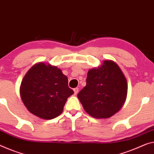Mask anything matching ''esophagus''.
<instances>
[{
    "mask_svg": "<svg viewBox=\"0 0 154 154\" xmlns=\"http://www.w3.org/2000/svg\"><path fill=\"white\" fill-rule=\"evenodd\" d=\"M79 89L78 88V87H76V88L74 89V94H75V95H76V94H78V92H79Z\"/></svg>",
    "mask_w": 154,
    "mask_h": 154,
    "instance_id": "esophagus-1",
    "label": "esophagus"
}]
</instances>
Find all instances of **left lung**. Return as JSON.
I'll return each instance as SVG.
<instances>
[{
    "mask_svg": "<svg viewBox=\"0 0 154 154\" xmlns=\"http://www.w3.org/2000/svg\"><path fill=\"white\" fill-rule=\"evenodd\" d=\"M87 85L78 98L88 114L96 118H108L124 105L127 94L126 78L116 63L105 60L100 67L87 73Z\"/></svg>",
    "mask_w": 154,
    "mask_h": 154,
    "instance_id": "obj_1",
    "label": "left lung"
}]
</instances>
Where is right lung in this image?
<instances>
[{"label":"right lung","instance_id":"obj_1","mask_svg":"<svg viewBox=\"0 0 154 154\" xmlns=\"http://www.w3.org/2000/svg\"><path fill=\"white\" fill-rule=\"evenodd\" d=\"M73 94L68 87L67 77L61 69L44 63L30 68L20 87L21 99L28 111L46 120L58 116Z\"/></svg>","mask_w":154,"mask_h":154}]
</instances>
